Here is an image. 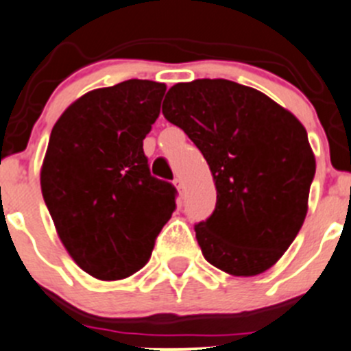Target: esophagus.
<instances>
[{"mask_svg":"<svg viewBox=\"0 0 351 351\" xmlns=\"http://www.w3.org/2000/svg\"><path fill=\"white\" fill-rule=\"evenodd\" d=\"M175 186H176V190H178L180 193H183V190H185V183H183L182 178L175 180Z\"/></svg>","mask_w":351,"mask_h":351,"instance_id":"esophagus-1","label":"esophagus"}]
</instances>
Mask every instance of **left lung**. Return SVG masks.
<instances>
[{
  "mask_svg": "<svg viewBox=\"0 0 351 351\" xmlns=\"http://www.w3.org/2000/svg\"><path fill=\"white\" fill-rule=\"evenodd\" d=\"M162 114L213 173L216 209L195 224L206 261L241 278L273 267L307 216L315 156L304 125L261 90L224 78L173 85Z\"/></svg>",
  "mask_w": 351,
  "mask_h": 351,
  "instance_id": "1",
  "label": "left lung"
}]
</instances>
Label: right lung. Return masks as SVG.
Returning <instances> with one entry per match:
<instances>
[{"mask_svg": "<svg viewBox=\"0 0 351 351\" xmlns=\"http://www.w3.org/2000/svg\"><path fill=\"white\" fill-rule=\"evenodd\" d=\"M165 93L138 78L90 90L51 130L44 202L75 264L101 281L142 269L176 207L175 186L151 175L144 154Z\"/></svg>", "mask_w": 351, "mask_h": 351, "instance_id": "add662e5", "label": "right lung"}]
</instances>
